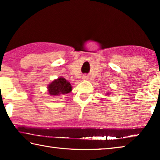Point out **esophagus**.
Listing matches in <instances>:
<instances>
[{"instance_id":"obj_1","label":"esophagus","mask_w":160,"mask_h":160,"mask_svg":"<svg viewBox=\"0 0 160 160\" xmlns=\"http://www.w3.org/2000/svg\"><path fill=\"white\" fill-rule=\"evenodd\" d=\"M88 75H83V76H82V79L83 80H88Z\"/></svg>"}]
</instances>
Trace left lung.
<instances>
[{"instance_id": "left-lung-1", "label": "left lung", "mask_w": 160, "mask_h": 160, "mask_svg": "<svg viewBox=\"0 0 160 160\" xmlns=\"http://www.w3.org/2000/svg\"><path fill=\"white\" fill-rule=\"evenodd\" d=\"M107 95H109V92H107Z\"/></svg>"}]
</instances>
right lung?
Returning <instances> with one entry per match:
<instances>
[{"label": "right lung", "mask_w": 160, "mask_h": 160, "mask_svg": "<svg viewBox=\"0 0 160 160\" xmlns=\"http://www.w3.org/2000/svg\"><path fill=\"white\" fill-rule=\"evenodd\" d=\"M48 94L53 96L65 95L72 91V86L69 82L63 78H59L54 80L48 85Z\"/></svg>", "instance_id": "1"}]
</instances>
